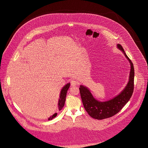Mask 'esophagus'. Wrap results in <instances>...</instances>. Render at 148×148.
<instances>
[{
    "instance_id": "1",
    "label": "esophagus",
    "mask_w": 148,
    "mask_h": 148,
    "mask_svg": "<svg viewBox=\"0 0 148 148\" xmlns=\"http://www.w3.org/2000/svg\"><path fill=\"white\" fill-rule=\"evenodd\" d=\"M71 86H75L77 84V82L75 80H71Z\"/></svg>"
}]
</instances>
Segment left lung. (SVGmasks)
Listing matches in <instances>:
<instances>
[{"label":"left lung","instance_id":"8db88e82","mask_svg":"<svg viewBox=\"0 0 148 148\" xmlns=\"http://www.w3.org/2000/svg\"><path fill=\"white\" fill-rule=\"evenodd\" d=\"M130 64V71L129 82L125 88L119 95L106 101H99L94 98L90 90L83 85H80L79 90L85 110L95 119L102 120L110 118L119 112L120 110L129 101L134 91V69L133 64L127 56L122 46L117 44Z\"/></svg>","mask_w":148,"mask_h":148}]
</instances>
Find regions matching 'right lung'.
<instances>
[{
    "label": "right lung",
    "mask_w": 148,
    "mask_h": 148,
    "mask_svg": "<svg viewBox=\"0 0 148 148\" xmlns=\"http://www.w3.org/2000/svg\"><path fill=\"white\" fill-rule=\"evenodd\" d=\"M70 85H71L70 83H68L67 84L65 85L61 90L60 94V98L59 99V101H58V108H59V110H61L63 109L64 106L65 99H66V93H67V91L70 86ZM56 115H57V113H55L54 114H53L52 116H51L50 118H49L48 120H50L53 119V118L56 117Z\"/></svg>",
    "instance_id": "obj_1"
}]
</instances>
